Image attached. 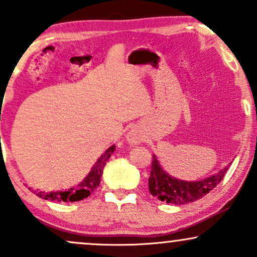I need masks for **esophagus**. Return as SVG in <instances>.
I'll list each match as a JSON object with an SVG mask.
<instances>
[{
    "instance_id": "1",
    "label": "esophagus",
    "mask_w": 257,
    "mask_h": 257,
    "mask_svg": "<svg viewBox=\"0 0 257 257\" xmlns=\"http://www.w3.org/2000/svg\"><path fill=\"white\" fill-rule=\"evenodd\" d=\"M126 140H128L131 145H139L142 141V137L137 129H132V131L128 133V135H126Z\"/></svg>"
}]
</instances>
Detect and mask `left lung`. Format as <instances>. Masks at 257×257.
I'll use <instances>...</instances> for the list:
<instances>
[{
    "label": "left lung",
    "mask_w": 257,
    "mask_h": 257,
    "mask_svg": "<svg viewBox=\"0 0 257 257\" xmlns=\"http://www.w3.org/2000/svg\"><path fill=\"white\" fill-rule=\"evenodd\" d=\"M231 163L209 177L199 181H183L164 171L157 157L153 154L152 170L148 178V189L154 197L166 203L185 205L201 199L220 183Z\"/></svg>",
    "instance_id": "8db88e82"
}]
</instances>
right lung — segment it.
I'll return each mask as SVG.
<instances>
[{"label":"right lung","instance_id":"add662e5","mask_svg":"<svg viewBox=\"0 0 257 257\" xmlns=\"http://www.w3.org/2000/svg\"><path fill=\"white\" fill-rule=\"evenodd\" d=\"M115 150V145H112V146L107 148V150L99 157V159L95 162L93 168L89 171V174L86 176L78 185H75V187L70 188V189L68 190L49 191V193L38 191V193H37V196L45 200L57 201V202H62V201H63V202H75V201L87 199V197L99 187L105 164H106L110 157L112 156ZM29 189H31V188H29Z\"/></svg>","mask_w":257,"mask_h":257}]
</instances>
